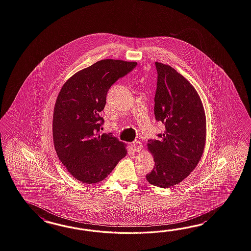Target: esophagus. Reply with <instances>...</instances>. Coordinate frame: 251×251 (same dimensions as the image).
I'll return each mask as SVG.
<instances>
[{"mask_svg": "<svg viewBox=\"0 0 251 251\" xmlns=\"http://www.w3.org/2000/svg\"><path fill=\"white\" fill-rule=\"evenodd\" d=\"M132 148H133V150H134L136 152H140L141 150H142V143H141V141H134L132 143Z\"/></svg>", "mask_w": 251, "mask_h": 251, "instance_id": "1", "label": "esophagus"}]
</instances>
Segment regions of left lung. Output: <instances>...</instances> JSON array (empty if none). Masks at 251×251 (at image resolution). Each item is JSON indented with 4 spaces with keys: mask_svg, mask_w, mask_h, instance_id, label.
<instances>
[{
    "mask_svg": "<svg viewBox=\"0 0 251 251\" xmlns=\"http://www.w3.org/2000/svg\"><path fill=\"white\" fill-rule=\"evenodd\" d=\"M158 80L154 114L165 125L159 140H150L148 150L155 166L148 181L170 188L188 177L201 160L206 142V116L201 100L190 81L170 65L155 62Z\"/></svg>",
    "mask_w": 251,
    "mask_h": 251,
    "instance_id": "1",
    "label": "left lung"
}]
</instances>
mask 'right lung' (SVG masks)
Masks as SVG:
<instances>
[{
  "instance_id": "right-lung-1",
  "label": "right lung",
  "mask_w": 251,
  "mask_h": 251,
  "mask_svg": "<svg viewBox=\"0 0 251 251\" xmlns=\"http://www.w3.org/2000/svg\"><path fill=\"white\" fill-rule=\"evenodd\" d=\"M135 61L106 59L73 75L56 100L52 136L56 152L74 178L103 180L127 154L125 143L101 133L100 112L111 85L132 71Z\"/></svg>"
}]
</instances>
